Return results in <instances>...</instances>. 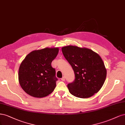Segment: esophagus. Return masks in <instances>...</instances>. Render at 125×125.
Listing matches in <instances>:
<instances>
[{
	"label": "esophagus",
	"mask_w": 125,
	"mask_h": 125,
	"mask_svg": "<svg viewBox=\"0 0 125 125\" xmlns=\"http://www.w3.org/2000/svg\"><path fill=\"white\" fill-rule=\"evenodd\" d=\"M65 77H63L62 78H61V80H62V81H65Z\"/></svg>",
	"instance_id": "esophagus-1"
}]
</instances>
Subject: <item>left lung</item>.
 I'll return each mask as SVG.
<instances>
[{
  "instance_id": "left-lung-1",
  "label": "left lung",
  "mask_w": 125,
  "mask_h": 125,
  "mask_svg": "<svg viewBox=\"0 0 125 125\" xmlns=\"http://www.w3.org/2000/svg\"><path fill=\"white\" fill-rule=\"evenodd\" d=\"M62 53L74 70L75 79L67 84L70 93L76 97L88 98L101 89L106 77V69L100 56L86 48L67 46Z\"/></svg>"
}]
</instances>
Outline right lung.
Segmentation results:
<instances>
[{
    "instance_id": "obj_1",
    "label": "right lung",
    "mask_w": 125,
    "mask_h": 125,
    "mask_svg": "<svg viewBox=\"0 0 125 125\" xmlns=\"http://www.w3.org/2000/svg\"><path fill=\"white\" fill-rule=\"evenodd\" d=\"M59 49L56 47L34 50L23 60L19 70V82L26 94L41 98L53 91L58 79L51 62L57 56Z\"/></svg>"
}]
</instances>
